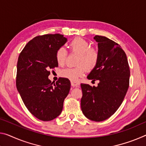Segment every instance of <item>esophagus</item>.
Here are the masks:
<instances>
[{
  "mask_svg": "<svg viewBox=\"0 0 146 146\" xmlns=\"http://www.w3.org/2000/svg\"><path fill=\"white\" fill-rule=\"evenodd\" d=\"M71 84L72 86H77L79 85V83H78V82H75V81H71Z\"/></svg>",
  "mask_w": 146,
  "mask_h": 146,
  "instance_id": "esophagus-1",
  "label": "esophagus"
}]
</instances>
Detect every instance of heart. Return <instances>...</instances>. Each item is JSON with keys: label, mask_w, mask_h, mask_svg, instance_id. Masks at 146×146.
<instances>
[{"label": "heart", "mask_w": 146, "mask_h": 146, "mask_svg": "<svg viewBox=\"0 0 146 146\" xmlns=\"http://www.w3.org/2000/svg\"><path fill=\"white\" fill-rule=\"evenodd\" d=\"M69 47L72 52L79 54L77 64L78 66L63 69L60 73L62 77L68 78L72 81H77L78 77L84 75L86 68L88 69H94L98 64L99 53L96 48L91 47L88 41L82 38H76L71 41ZM67 57L66 48L60 47L56 52V60L59 66H64Z\"/></svg>", "instance_id": "heart-1"}]
</instances>
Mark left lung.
<instances>
[{
    "label": "left lung",
    "mask_w": 146,
    "mask_h": 146,
    "mask_svg": "<svg viewBox=\"0 0 146 146\" xmlns=\"http://www.w3.org/2000/svg\"><path fill=\"white\" fill-rule=\"evenodd\" d=\"M99 58L87 78L99 80L98 86L81 84L80 106L87 118L102 121L112 115L123 102L129 86L130 69L125 52L119 44L105 36H96Z\"/></svg>",
    "instance_id": "1"
}]
</instances>
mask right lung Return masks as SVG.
I'll use <instances>...</instances> for the list:
<instances>
[{"label": "right lung", "instance_id": "obj_1", "mask_svg": "<svg viewBox=\"0 0 146 146\" xmlns=\"http://www.w3.org/2000/svg\"><path fill=\"white\" fill-rule=\"evenodd\" d=\"M66 42L67 38L59 34L36 36L25 45L18 58L17 89L29 112L44 121L61 114L70 90L68 78H59L53 84L48 78L49 70L58 66L57 50Z\"/></svg>", "mask_w": 146, "mask_h": 146}]
</instances>
